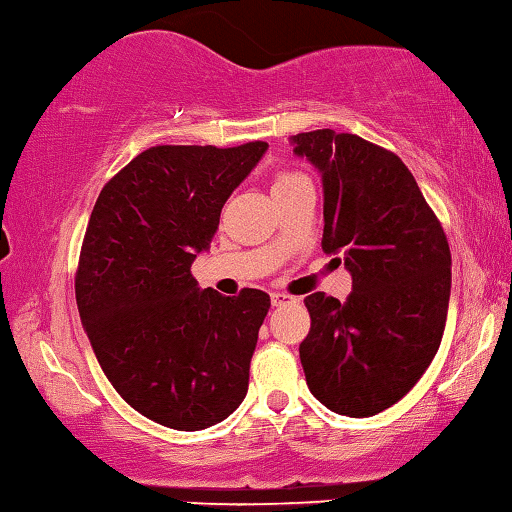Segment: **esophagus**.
<instances>
[{"label": "esophagus", "instance_id": "obj_1", "mask_svg": "<svg viewBox=\"0 0 512 512\" xmlns=\"http://www.w3.org/2000/svg\"><path fill=\"white\" fill-rule=\"evenodd\" d=\"M271 303H273V307L291 305V303H296V296H289V294H280V291H275V294H271Z\"/></svg>", "mask_w": 512, "mask_h": 512}]
</instances>
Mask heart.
Returning a JSON list of instances; mask_svg holds the SVG:
<instances>
[{
    "label": "heart",
    "instance_id": "b5f03b06",
    "mask_svg": "<svg viewBox=\"0 0 512 512\" xmlns=\"http://www.w3.org/2000/svg\"><path fill=\"white\" fill-rule=\"evenodd\" d=\"M305 180H307V177L296 173V170H280V173L273 177V191L287 189V186H294V184L305 182Z\"/></svg>",
    "mask_w": 512,
    "mask_h": 512
}]
</instances>
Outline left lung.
Instances as JSON below:
<instances>
[{
  "label": "left lung",
  "mask_w": 512,
  "mask_h": 512,
  "mask_svg": "<svg viewBox=\"0 0 512 512\" xmlns=\"http://www.w3.org/2000/svg\"><path fill=\"white\" fill-rule=\"evenodd\" d=\"M291 143L321 173V246L342 255L353 278L344 303L323 291L305 298L312 328L298 351L307 387L337 415H378L415 387L440 348L449 241L394 152L332 129Z\"/></svg>",
  "instance_id": "obj_1"
}]
</instances>
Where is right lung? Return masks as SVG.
Returning <instances> with one entry per match:
<instances>
[{
	"mask_svg": "<svg viewBox=\"0 0 512 512\" xmlns=\"http://www.w3.org/2000/svg\"><path fill=\"white\" fill-rule=\"evenodd\" d=\"M266 148L154 145L104 184L86 227L75 294L95 358L136 412L175 431L218 424L248 392L271 298L200 289L191 264Z\"/></svg>",
	"mask_w": 512,
	"mask_h": 512,
	"instance_id": "right-lung-1",
	"label": "right lung"
}]
</instances>
